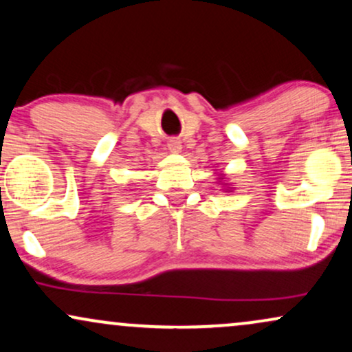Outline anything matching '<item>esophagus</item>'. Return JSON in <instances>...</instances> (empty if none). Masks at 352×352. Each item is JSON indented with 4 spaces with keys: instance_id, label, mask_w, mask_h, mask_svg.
<instances>
[{
    "instance_id": "1",
    "label": "esophagus",
    "mask_w": 352,
    "mask_h": 352,
    "mask_svg": "<svg viewBox=\"0 0 352 352\" xmlns=\"http://www.w3.org/2000/svg\"><path fill=\"white\" fill-rule=\"evenodd\" d=\"M167 148H168V151H170V153L179 154L180 151H182V143H180L179 140H177V138H172V140H168Z\"/></svg>"
}]
</instances>
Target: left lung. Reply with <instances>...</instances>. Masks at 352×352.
I'll list each match as a JSON object with an SVG mask.
<instances>
[{"label":"left lung","instance_id":"1","mask_svg":"<svg viewBox=\"0 0 352 352\" xmlns=\"http://www.w3.org/2000/svg\"><path fill=\"white\" fill-rule=\"evenodd\" d=\"M217 180H219V182H221V185L224 186V188H222V190H226V191H232V190H234V186H232V185L226 184V177H224V173H219V175H217Z\"/></svg>","mask_w":352,"mask_h":352}]
</instances>
